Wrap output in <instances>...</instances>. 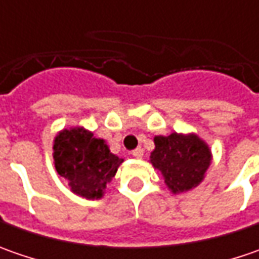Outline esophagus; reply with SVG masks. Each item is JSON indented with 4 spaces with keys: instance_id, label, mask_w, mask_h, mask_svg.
<instances>
[{
    "instance_id": "esophagus-1",
    "label": "esophagus",
    "mask_w": 259,
    "mask_h": 259,
    "mask_svg": "<svg viewBox=\"0 0 259 259\" xmlns=\"http://www.w3.org/2000/svg\"><path fill=\"white\" fill-rule=\"evenodd\" d=\"M133 155H134L135 158H143V155H144V150H143V148H135L134 151H133Z\"/></svg>"
}]
</instances>
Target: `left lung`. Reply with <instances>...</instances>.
<instances>
[{
    "mask_svg": "<svg viewBox=\"0 0 259 259\" xmlns=\"http://www.w3.org/2000/svg\"><path fill=\"white\" fill-rule=\"evenodd\" d=\"M154 151L150 163L164 177L173 193H183L202 183L212 163L209 145L196 134H173L154 137Z\"/></svg>",
    "mask_w": 259,
    "mask_h": 259,
    "instance_id": "8db88e82",
    "label": "left lung"
}]
</instances>
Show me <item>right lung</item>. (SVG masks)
Masks as SVG:
<instances>
[{"mask_svg": "<svg viewBox=\"0 0 259 259\" xmlns=\"http://www.w3.org/2000/svg\"><path fill=\"white\" fill-rule=\"evenodd\" d=\"M53 158L57 173L70 190L89 200L101 199L124 161L111 153L105 140L95 138L83 126L63 130L56 135Z\"/></svg>", "mask_w": 259, "mask_h": 259, "instance_id": "obj_1", "label": "right lung"}]
</instances>
